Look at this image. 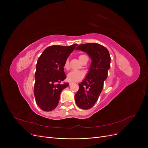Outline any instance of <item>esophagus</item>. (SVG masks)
<instances>
[{
  "mask_svg": "<svg viewBox=\"0 0 148 148\" xmlns=\"http://www.w3.org/2000/svg\"><path fill=\"white\" fill-rule=\"evenodd\" d=\"M73 84V82H69V86H71V84Z\"/></svg>",
  "mask_w": 148,
  "mask_h": 148,
  "instance_id": "obj_1",
  "label": "esophagus"
}]
</instances>
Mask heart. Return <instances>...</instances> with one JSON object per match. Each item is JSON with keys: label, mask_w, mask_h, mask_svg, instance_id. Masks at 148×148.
I'll list each match as a JSON object with an SVG mask.
<instances>
[{"label": "heart", "mask_w": 148, "mask_h": 148, "mask_svg": "<svg viewBox=\"0 0 148 148\" xmlns=\"http://www.w3.org/2000/svg\"><path fill=\"white\" fill-rule=\"evenodd\" d=\"M83 55H80L79 56V59ZM64 68L66 70H68L69 68V60H66L65 62H64ZM84 73L82 71H72L70 73H69L67 75V80L71 82H79L81 80L83 77H84Z\"/></svg>", "instance_id": "heart-1"}]
</instances>
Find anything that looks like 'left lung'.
I'll use <instances>...</instances> for the list:
<instances>
[{"label": "left lung", "instance_id": "obj_1", "mask_svg": "<svg viewBox=\"0 0 148 148\" xmlns=\"http://www.w3.org/2000/svg\"><path fill=\"white\" fill-rule=\"evenodd\" d=\"M87 53L92 59L89 71L75 95L76 104L88 110L94 106L101 92L104 82L110 67V56L108 50L97 43L80 44L75 49Z\"/></svg>", "mask_w": 148, "mask_h": 148}]
</instances>
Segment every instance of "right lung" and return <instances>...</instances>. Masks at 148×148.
Listing matches in <instances>:
<instances>
[{
  "label": "right lung",
  "mask_w": 148,
  "mask_h": 148,
  "mask_svg": "<svg viewBox=\"0 0 148 148\" xmlns=\"http://www.w3.org/2000/svg\"><path fill=\"white\" fill-rule=\"evenodd\" d=\"M77 45H51L38 58L34 92L36 103L41 110H54L59 103L62 90L68 86V83H62L66 79L64 64Z\"/></svg>",
  "instance_id": "1"
}]
</instances>
